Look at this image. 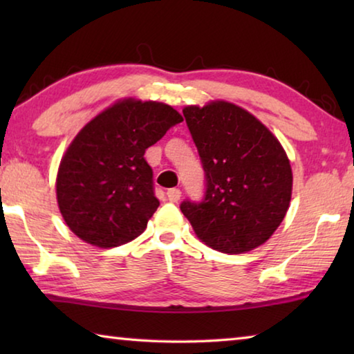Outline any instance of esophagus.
Masks as SVG:
<instances>
[{"label":"esophagus","mask_w":354,"mask_h":354,"mask_svg":"<svg viewBox=\"0 0 354 354\" xmlns=\"http://www.w3.org/2000/svg\"><path fill=\"white\" fill-rule=\"evenodd\" d=\"M167 196L171 203H178L179 198H181V190L179 189H169L167 190Z\"/></svg>","instance_id":"34e87169"}]
</instances>
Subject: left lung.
Instances as JSON below:
<instances>
[{
	"mask_svg": "<svg viewBox=\"0 0 354 354\" xmlns=\"http://www.w3.org/2000/svg\"><path fill=\"white\" fill-rule=\"evenodd\" d=\"M206 176L201 201L181 203L195 234L221 253H247L267 242L284 220L292 169L267 127L227 101L183 109Z\"/></svg>",
	"mask_w": 354,
	"mask_h": 354,
	"instance_id": "obj_1",
	"label": "left lung"
}]
</instances>
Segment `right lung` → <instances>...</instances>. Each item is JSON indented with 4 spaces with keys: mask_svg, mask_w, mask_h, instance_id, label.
I'll list each match as a JSON object with an SVG mask.
<instances>
[{
    "mask_svg": "<svg viewBox=\"0 0 354 354\" xmlns=\"http://www.w3.org/2000/svg\"><path fill=\"white\" fill-rule=\"evenodd\" d=\"M181 122V113L169 104L128 98L77 133L56 179L59 211L77 237L112 248L145 231L159 200L143 154Z\"/></svg>",
    "mask_w": 354,
    "mask_h": 354,
    "instance_id": "add662e5",
    "label": "right lung"
}]
</instances>
